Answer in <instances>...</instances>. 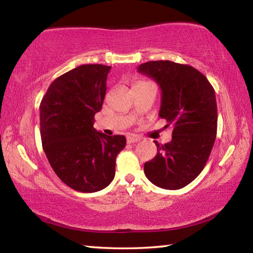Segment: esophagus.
<instances>
[{
  "mask_svg": "<svg viewBox=\"0 0 253 253\" xmlns=\"http://www.w3.org/2000/svg\"><path fill=\"white\" fill-rule=\"evenodd\" d=\"M140 140V137L138 135H130L127 137V143L128 144H132V143H137Z\"/></svg>",
  "mask_w": 253,
  "mask_h": 253,
  "instance_id": "34e87169",
  "label": "esophagus"
}]
</instances>
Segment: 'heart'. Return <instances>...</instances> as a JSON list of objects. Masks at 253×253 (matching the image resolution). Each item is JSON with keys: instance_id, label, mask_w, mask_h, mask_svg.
Listing matches in <instances>:
<instances>
[{"instance_id": "1", "label": "heart", "mask_w": 253, "mask_h": 253, "mask_svg": "<svg viewBox=\"0 0 253 253\" xmlns=\"http://www.w3.org/2000/svg\"><path fill=\"white\" fill-rule=\"evenodd\" d=\"M145 83H146V81H138L136 84H145Z\"/></svg>"}]
</instances>
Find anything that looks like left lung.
I'll use <instances>...</instances> for the list:
<instances>
[{
	"label": "left lung",
	"instance_id": "obj_1",
	"mask_svg": "<svg viewBox=\"0 0 253 253\" xmlns=\"http://www.w3.org/2000/svg\"><path fill=\"white\" fill-rule=\"evenodd\" d=\"M162 89L160 117L173 126L172 140L155 142L157 154L144 165L146 177L156 186L178 190L199 176L215 142V91L203 74L188 65L169 60L138 67Z\"/></svg>",
	"mask_w": 253,
	"mask_h": 253
}]
</instances>
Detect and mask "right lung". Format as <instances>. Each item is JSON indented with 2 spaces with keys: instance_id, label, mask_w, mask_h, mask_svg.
Here are the masks:
<instances>
[{
  "instance_id": "add662e5",
  "label": "right lung",
  "mask_w": 253,
  "mask_h": 253,
  "mask_svg": "<svg viewBox=\"0 0 253 253\" xmlns=\"http://www.w3.org/2000/svg\"><path fill=\"white\" fill-rule=\"evenodd\" d=\"M109 66L83 65L53 80L40 104L42 147L57 176L68 186L93 193L115 177L123 135L93 128L102 108Z\"/></svg>"
}]
</instances>
